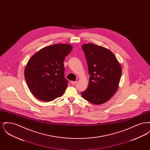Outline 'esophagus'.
Returning <instances> with one entry per match:
<instances>
[{"instance_id": "34e87169", "label": "esophagus", "mask_w": 150, "mask_h": 150, "mask_svg": "<svg viewBox=\"0 0 150 150\" xmlns=\"http://www.w3.org/2000/svg\"><path fill=\"white\" fill-rule=\"evenodd\" d=\"M76 83H77V81H71V84H72V85L75 84Z\"/></svg>"}]
</instances>
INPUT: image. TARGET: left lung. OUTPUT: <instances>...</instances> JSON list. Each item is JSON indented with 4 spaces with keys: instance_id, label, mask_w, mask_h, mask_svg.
Masks as SVG:
<instances>
[{
    "instance_id": "left-lung-1",
    "label": "left lung",
    "mask_w": 150,
    "mask_h": 150,
    "mask_svg": "<svg viewBox=\"0 0 150 150\" xmlns=\"http://www.w3.org/2000/svg\"><path fill=\"white\" fill-rule=\"evenodd\" d=\"M88 64L89 84L81 96L93 104L107 102L116 92L121 78V64L114 54L107 48L93 43L84 44Z\"/></svg>"
}]
</instances>
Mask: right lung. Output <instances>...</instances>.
Wrapping results in <instances>:
<instances>
[{
    "mask_svg": "<svg viewBox=\"0 0 150 150\" xmlns=\"http://www.w3.org/2000/svg\"><path fill=\"white\" fill-rule=\"evenodd\" d=\"M72 50L69 44H57L43 48L30 58L25 69V78L38 99L50 102L63 95L68 86L64 61Z\"/></svg>",
    "mask_w": 150,
    "mask_h": 150,
    "instance_id": "add662e5",
    "label": "right lung"
}]
</instances>
